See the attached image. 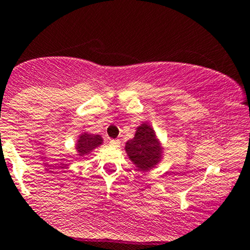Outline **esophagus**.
I'll list each match as a JSON object with an SVG mask.
<instances>
[{"label":"esophagus","mask_w":250,"mask_h":250,"mask_svg":"<svg viewBox=\"0 0 250 250\" xmlns=\"http://www.w3.org/2000/svg\"><path fill=\"white\" fill-rule=\"evenodd\" d=\"M109 145H110L111 147L117 148V147H120V145H121V142H120L119 140H110V141H109Z\"/></svg>","instance_id":"1"}]
</instances>
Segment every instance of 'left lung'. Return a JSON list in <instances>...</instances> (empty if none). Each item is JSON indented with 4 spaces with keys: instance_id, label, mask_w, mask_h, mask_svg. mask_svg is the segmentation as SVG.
<instances>
[{
    "instance_id": "obj_1",
    "label": "left lung",
    "mask_w": 250,
    "mask_h": 250,
    "mask_svg": "<svg viewBox=\"0 0 250 250\" xmlns=\"http://www.w3.org/2000/svg\"><path fill=\"white\" fill-rule=\"evenodd\" d=\"M125 153L130 161L141 171H149L162 160L163 147L154 128L143 122L136 128L134 139L125 143Z\"/></svg>"
}]
</instances>
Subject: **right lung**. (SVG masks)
<instances>
[{"label": "right lung", "instance_id": "add662e5", "mask_svg": "<svg viewBox=\"0 0 250 250\" xmlns=\"http://www.w3.org/2000/svg\"><path fill=\"white\" fill-rule=\"evenodd\" d=\"M103 143V139L101 135L88 134L87 131L82 133L77 139L75 148L77 151V156L83 157L85 155L90 154L94 149L100 147Z\"/></svg>", "mask_w": 250, "mask_h": 250}]
</instances>
